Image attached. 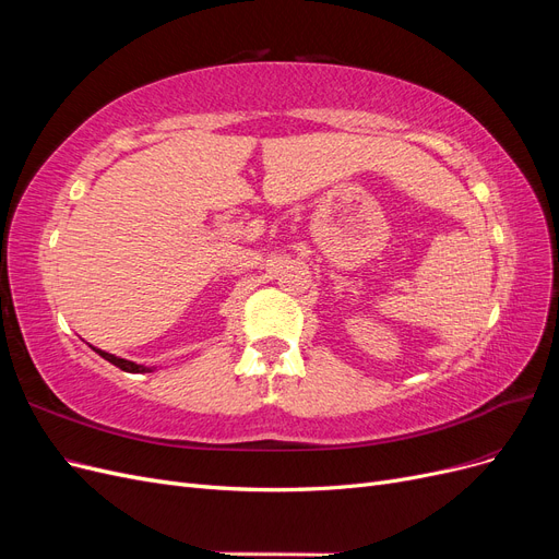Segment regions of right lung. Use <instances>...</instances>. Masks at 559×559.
Returning <instances> with one entry per match:
<instances>
[{
  "label": "right lung",
  "instance_id": "add662e5",
  "mask_svg": "<svg viewBox=\"0 0 559 559\" xmlns=\"http://www.w3.org/2000/svg\"><path fill=\"white\" fill-rule=\"evenodd\" d=\"M99 357L103 359H107L109 364H114V366H118L121 370H126V373H146V366H142V364H134V361H128V359H118V357H114V354H109V352H103V349H95Z\"/></svg>",
  "mask_w": 559,
  "mask_h": 559
}]
</instances>
